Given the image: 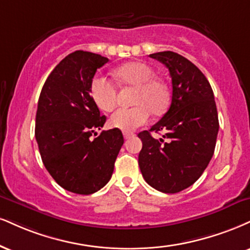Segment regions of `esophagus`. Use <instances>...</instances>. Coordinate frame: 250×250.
Returning a JSON list of instances; mask_svg holds the SVG:
<instances>
[{
  "mask_svg": "<svg viewBox=\"0 0 250 250\" xmlns=\"http://www.w3.org/2000/svg\"><path fill=\"white\" fill-rule=\"evenodd\" d=\"M134 134L133 133H125L123 134V137H125V140H129L130 137H133Z\"/></svg>",
  "mask_w": 250,
  "mask_h": 250,
  "instance_id": "34e87169",
  "label": "esophagus"
}]
</instances>
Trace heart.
<instances>
[{"mask_svg":"<svg viewBox=\"0 0 250 250\" xmlns=\"http://www.w3.org/2000/svg\"><path fill=\"white\" fill-rule=\"evenodd\" d=\"M117 80L125 86L135 87L134 107L119 108L109 117L110 127L122 131H133L148 122L150 112L162 114L169 104V89L148 64L129 62L115 68ZM95 104L104 112H109L116 104V87L106 77L96 76L89 87Z\"/></svg>","mask_w":250,"mask_h":250,"instance_id":"heart-1","label":"heart"}]
</instances>
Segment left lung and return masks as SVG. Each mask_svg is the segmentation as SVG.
Returning <instances> with one entry per match:
<instances>
[{"mask_svg":"<svg viewBox=\"0 0 250 250\" xmlns=\"http://www.w3.org/2000/svg\"><path fill=\"white\" fill-rule=\"evenodd\" d=\"M150 57L169 68L172 100L150 130L138 134L143 143L138 165L150 186L177 193L194 184L211 161L219 131L218 112L208 80L190 60L172 51ZM151 131L164 136L156 140Z\"/></svg>","mask_w":250,"mask_h":250,"instance_id":"left-lung-1","label":"left lung"}]
</instances>
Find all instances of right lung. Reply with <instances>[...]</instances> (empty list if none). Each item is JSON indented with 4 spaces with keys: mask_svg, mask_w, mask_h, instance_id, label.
Instances as JSON below:
<instances>
[{
    "mask_svg": "<svg viewBox=\"0 0 250 250\" xmlns=\"http://www.w3.org/2000/svg\"><path fill=\"white\" fill-rule=\"evenodd\" d=\"M108 58L87 51L66 56L45 81L38 100L35 136L42 161L65 190L92 194L109 182L123 135L104 130L106 116L93 101L89 87Z\"/></svg>",
    "mask_w": 250,
    "mask_h": 250,
    "instance_id": "1",
    "label": "right lung"
}]
</instances>
